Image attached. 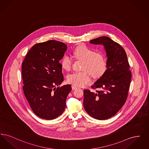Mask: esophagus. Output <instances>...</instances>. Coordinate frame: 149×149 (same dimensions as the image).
<instances>
[{
	"label": "esophagus",
	"mask_w": 149,
	"mask_h": 149,
	"mask_svg": "<svg viewBox=\"0 0 149 149\" xmlns=\"http://www.w3.org/2000/svg\"><path fill=\"white\" fill-rule=\"evenodd\" d=\"M71 88H72V89H73V90H75V89H77L78 88H77V86H75V85H71Z\"/></svg>",
	"instance_id": "1"
}]
</instances>
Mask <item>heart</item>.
Here are the masks:
<instances>
[{
    "instance_id": "b5f03b06",
    "label": "heart",
    "mask_w": 149,
    "mask_h": 149,
    "mask_svg": "<svg viewBox=\"0 0 149 149\" xmlns=\"http://www.w3.org/2000/svg\"><path fill=\"white\" fill-rule=\"evenodd\" d=\"M72 54L77 59L82 60L84 63L81 68L83 71L73 72L68 75L67 80L71 84L83 86L91 81L89 74L93 78H99L106 71V60L102 54L95 52L85 45L78 46ZM61 65L65 70H69L71 68L72 59L66 55L61 60Z\"/></svg>"
}]
</instances>
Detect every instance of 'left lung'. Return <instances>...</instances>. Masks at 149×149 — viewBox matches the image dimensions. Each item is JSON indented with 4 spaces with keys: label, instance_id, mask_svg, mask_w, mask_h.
I'll use <instances>...</instances> for the list:
<instances>
[{
    "label": "left lung",
    "instance_id": "left-lung-1",
    "mask_svg": "<svg viewBox=\"0 0 149 149\" xmlns=\"http://www.w3.org/2000/svg\"><path fill=\"white\" fill-rule=\"evenodd\" d=\"M91 43L103 45L106 51V71L91 86L100 90L84 91L83 105L93 118L104 120L113 117L125 103L131 80V71L126 53L118 43L102 36Z\"/></svg>",
    "mask_w": 149,
    "mask_h": 149
}]
</instances>
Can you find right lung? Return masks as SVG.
<instances>
[{
    "label": "right lung",
    "mask_w": 149,
    "mask_h": 149,
    "mask_svg": "<svg viewBox=\"0 0 149 149\" xmlns=\"http://www.w3.org/2000/svg\"><path fill=\"white\" fill-rule=\"evenodd\" d=\"M67 46L50 40L35 45L28 52L22 66L23 90L33 112L47 120L61 115L70 84L60 86L64 81L60 60Z\"/></svg>",
    "instance_id": "obj_1"
}]
</instances>
